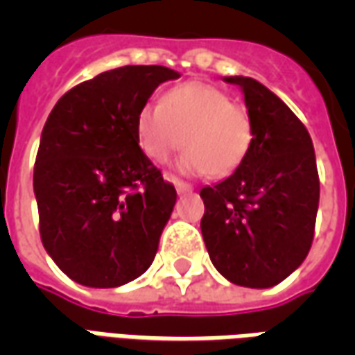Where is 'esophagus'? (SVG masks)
<instances>
[{
	"label": "esophagus",
	"mask_w": 355,
	"mask_h": 355,
	"mask_svg": "<svg viewBox=\"0 0 355 355\" xmlns=\"http://www.w3.org/2000/svg\"><path fill=\"white\" fill-rule=\"evenodd\" d=\"M165 180L173 182V184H175V188H177L178 193H192L193 192L192 184H188V182H184V180H178V178L173 177V175H165Z\"/></svg>",
	"instance_id": "1"
}]
</instances>
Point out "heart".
Returning a JSON list of instances; mask_svg holds the SVG:
<instances>
[{"instance_id": "obj_1", "label": "heart", "mask_w": 355, "mask_h": 355, "mask_svg": "<svg viewBox=\"0 0 355 355\" xmlns=\"http://www.w3.org/2000/svg\"><path fill=\"white\" fill-rule=\"evenodd\" d=\"M137 140L152 162L162 163L180 144L178 167L184 173L228 177L253 144V121L245 106L203 81L177 85L159 104L148 102L137 114Z\"/></svg>"}]
</instances>
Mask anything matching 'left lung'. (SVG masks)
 Returning <instances> with one entry per match:
<instances>
[{
    "label": "left lung",
    "mask_w": 355,
    "mask_h": 355,
    "mask_svg": "<svg viewBox=\"0 0 355 355\" xmlns=\"http://www.w3.org/2000/svg\"><path fill=\"white\" fill-rule=\"evenodd\" d=\"M238 85L253 121L249 154L223 182L200 192L201 234L213 266L228 282L268 289L304 262L320 205V177L310 135L285 102L261 81Z\"/></svg>",
    "instance_id": "obj_1"
}]
</instances>
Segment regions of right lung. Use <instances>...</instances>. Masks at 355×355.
Masks as SVG:
<instances>
[{
  "label": "right lung",
  "instance_id": "add662e5",
  "mask_svg": "<svg viewBox=\"0 0 355 355\" xmlns=\"http://www.w3.org/2000/svg\"><path fill=\"white\" fill-rule=\"evenodd\" d=\"M180 73L121 66L70 89L40 139L34 193L45 251L70 279L110 289L146 272L177 190L140 150L137 114Z\"/></svg>",
  "mask_w": 355,
  "mask_h": 355
}]
</instances>
